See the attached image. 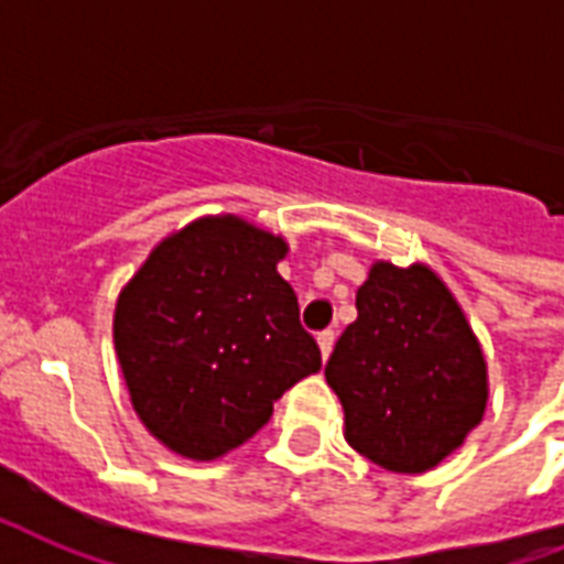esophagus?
I'll use <instances>...</instances> for the list:
<instances>
[{"mask_svg":"<svg viewBox=\"0 0 564 564\" xmlns=\"http://www.w3.org/2000/svg\"><path fill=\"white\" fill-rule=\"evenodd\" d=\"M332 344H335V332H321V335H317V347H321V356H323V361L329 359V352H332Z\"/></svg>","mask_w":564,"mask_h":564,"instance_id":"obj_1","label":"esophagus"}]
</instances>
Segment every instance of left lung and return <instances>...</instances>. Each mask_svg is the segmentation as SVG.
I'll list each match as a JSON object with an SVG mask.
<instances>
[{
    "label": "left lung",
    "mask_w": 564,
    "mask_h": 564,
    "mask_svg": "<svg viewBox=\"0 0 564 564\" xmlns=\"http://www.w3.org/2000/svg\"><path fill=\"white\" fill-rule=\"evenodd\" d=\"M356 308L326 365L344 438L391 474H423L486 414L482 347L456 296L421 261H373Z\"/></svg>",
    "instance_id": "8db88e82"
}]
</instances>
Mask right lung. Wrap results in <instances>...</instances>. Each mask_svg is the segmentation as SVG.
Instances as JSON below:
<instances>
[{
    "label": "right lung",
    "mask_w": 564,
    "mask_h": 564,
    "mask_svg": "<svg viewBox=\"0 0 564 564\" xmlns=\"http://www.w3.org/2000/svg\"><path fill=\"white\" fill-rule=\"evenodd\" d=\"M282 235L238 214H208L167 235L123 285L115 350L150 435L194 462L241 447L273 403L321 370L279 276Z\"/></svg>",
    "instance_id": "obj_1"
}]
</instances>
